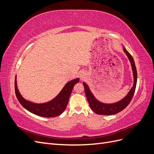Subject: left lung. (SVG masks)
Listing matches in <instances>:
<instances>
[{
    "label": "left lung",
    "mask_w": 154,
    "mask_h": 154,
    "mask_svg": "<svg viewBox=\"0 0 154 154\" xmlns=\"http://www.w3.org/2000/svg\"><path fill=\"white\" fill-rule=\"evenodd\" d=\"M125 53L127 54L129 60L131 63V66L133 71L134 74V85L130 89L128 94L126 96L123 100L119 101L118 103H113V104H105L100 103L97 100L95 99V97L92 94L88 87L85 83H83V85L85 88V93L88 100V104L91 107V109L94 112L97 114L100 115H113L119 113V112L122 111L127 107L128 104L131 101L132 97L134 96L135 90H136V83H137V70L134 59L128 51L125 48H124Z\"/></svg>",
    "instance_id": "obj_1"
}]
</instances>
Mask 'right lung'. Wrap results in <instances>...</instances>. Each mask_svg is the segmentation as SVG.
Listing matches in <instances>:
<instances>
[{"mask_svg": "<svg viewBox=\"0 0 154 154\" xmlns=\"http://www.w3.org/2000/svg\"><path fill=\"white\" fill-rule=\"evenodd\" d=\"M79 82V79L70 81L64 86L60 94L48 103L36 104L24 100L20 94L17 85V80H15V90L16 96L20 103L26 109L31 113L44 118H53L61 114L66 110L72 88L76 83Z\"/></svg>", "mask_w": 154, "mask_h": 154, "instance_id": "obj_1", "label": "right lung"}]
</instances>
